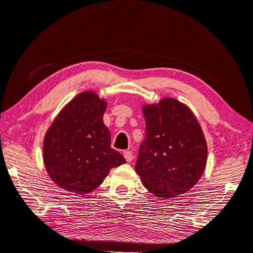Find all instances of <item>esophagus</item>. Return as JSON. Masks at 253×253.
Segmentation results:
<instances>
[{"label":"esophagus","instance_id":"1","mask_svg":"<svg viewBox=\"0 0 253 253\" xmlns=\"http://www.w3.org/2000/svg\"><path fill=\"white\" fill-rule=\"evenodd\" d=\"M124 157L126 158L127 163H130V162L133 161V158H134L133 153H132V151H130V150H126L125 153H124Z\"/></svg>","mask_w":253,"mask_h":253}]
</instances>
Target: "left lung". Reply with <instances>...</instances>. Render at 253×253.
I'll return each instance as SVG.
<instances>
[{
	"label": "left lung",
	"instance_id": "left-lung-1",
	"mask_svg": "<svg viewBox=\"0 0 253 253\" xmlns=\"http://www.w3.org/2000/svg\"><path fill=\"white\" fill-rule=\"evenodd\" d=\"M145 138L136 172L144 187L161 198L184 194L203 175L208 157L206 138L191 110L174 98L143 107Z\"/></svg>",
	"mask_w": 253,
	"mask_h": 253
}]
</instances>
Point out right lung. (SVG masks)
I'll use <instances>...</instances> for the list:
<instances>
[{"instance_id":"add662e5","label":"right lung","mask_w":253,"mask_h":253,"mask_svg":"<svg viewBox=\"0 0 253 253\" xmlns=\"http://www.w3.org/2000/svg\"><path fill=\"white\" fill-rule=\"evenodd\" d=\"M107 108L92 91L77 95L59 113L43 141V162L53 181L64 190L84 195L103 183L110 169L126 163L111 147L104 125Z\"/></svg>"}]
</instances>
